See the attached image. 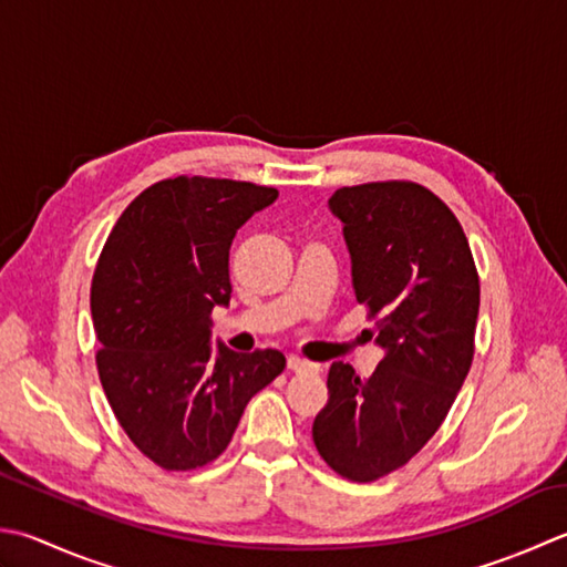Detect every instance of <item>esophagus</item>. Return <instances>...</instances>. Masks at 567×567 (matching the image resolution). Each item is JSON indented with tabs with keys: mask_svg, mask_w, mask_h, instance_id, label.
Wrapping results in <instances>:
<instances>
[{
	"mask_svg": "<svg viewBox=\"0 0 567 567\" xmlns=\"http://www.w3.org/2000/svg\"><path fill=\"white\" fill-rule=\"evenodd\" d=\"M287 369L295 371V373H315V371H319V365L309 363V361L299 359V357H290V359H287Z\"/></svg>",
	"mask_w": 567,
	"mask_h": 567,
	"instance_id": "esophagus-1",
	"label": "esophagus"
}]
</instances>
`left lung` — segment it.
I'll return each instance as SVG.
<instances>
[{"instance_id": "8db88e82", "label": "left lung", "mask_w": 567, "mask_h": 567, "mask_svg": "<svg viewBox=\"0 0 567 567\" xmlns=\"http://www.w3.org/2000/svg\"><path fill=\"white\" fill-rule=\"evenodd\" d=\"M357 302L385 351L373 375L329 369L315 445L351 482H375L427 445L467 379L480 315V275L452 210L413 182L337 188Z\"/></svg>"}]
</instances>
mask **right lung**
Returning a JSON list of instances; mask_svg holds the SVG:
<instances>
[{
  "mask_svg": "<svg viewBox=\"0 0 567 567\" xmlns=\"http://www.w3.org/2000/svg\"><path fill=\"white\" fill-rule=\"evenodd\" d=\"M277 188L176 176L120 216L91 287L97 373L135 447L169 472L214 462L250 398L285 371L277 349L210 347V312L228 307L238 228Z\"/></svg>",
  "mask_w": 567,
  "mask_h": 567,
  "instance_id": "right-lung-1",
  "label": "right lung"
}]
</instances>
